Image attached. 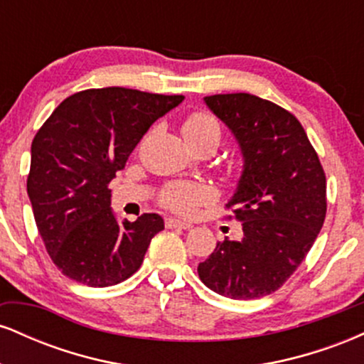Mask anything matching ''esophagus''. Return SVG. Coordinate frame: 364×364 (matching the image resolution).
I'll list each match as a JSON object with an SVG mask.
<instances>
[{
    "instance_id": "obj_1",
    "label": "esophagus",
    "mask_w": 364,
    "mask_h": 364,
    "mask_svg": "<svg viewBox=\"0 0 364 364\" xmlns=\"http://www.w3.org/2000/svg\"><path fill=\"white\" fill-rule=\"evenodd\" d=\"M166 228L168 229H190L191 228V224H188V223H183V220H179V219H166Z\"/></svg>"
}]
</instances>
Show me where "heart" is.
Masks as SVG:
<instances>
[{"mask_svg": "<svg viewBox=\"0 0 364 364\" xmlns=\"http://www.w3.org/2000/svg\"><path fill=\"white\" fill-rule=\"evenodd\" d=\"M183 135L188 144L203 140L220 141L219 121L207 111H195L183 123ZM215 200L214 188L202 181H173L168 183L159 193V203L168 210L179 215H191L200 207L208 205Z\"/></svg>", "mask_w": 364, "mask_h": 364, "instance_id": "heart-1", "label": "heart"}]
</instances>
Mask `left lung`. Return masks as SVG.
<instances>
[{"label": "left lung", "mask_w": 364, "mask_h": 364, "mask_svg": "<svg viewBox=\"0 0 364 364\" xmlns=\"http://www.w3.org/2000/svg\"><path fill=\"white\" fill-rule=\"evenodd\" d=\"M207 106L235 133L243 174L225 208L243 224L241 240L219 241L198 265L208 289L231 299L272 294L310 252L327 214V179L298 118L245 94H215Z\"/></svg>", "instance_id": "left-lung-1"}]
</instances>
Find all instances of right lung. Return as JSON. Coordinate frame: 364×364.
<instances>
[{
	"label": "right lung",
	"instance_id": "right-lung-1",
	"mask_svg": "<svg viewBox=\"0 0 364 364\" xmlns=\"http://www.w3.org/2000/svg\"><path fill=\"white\" fill-rule=\"evenodd\" d=\"M183 99L124 87L87 89L66 97L36 133L27 193L46 250L66 277L107 287L140 269L164 220L141 214L119 224L107 185L154 121Z\"/></svg>",
	"mask_w": 364,
	"mask_h": 364
}]
</instances>
